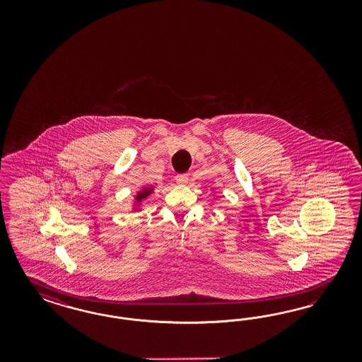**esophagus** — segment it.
<instances>
[{
	"label": "esophagus",
	"instance_id": "obj_1",
	"mask_svg": "<svg viewBox=\"0 0 362 362\" xmlns=\"http://www.w3.org/2000/svg\"><path fill=\"white\" fill-rule=\"evenodd\" d=\"M176 182H177L179 185H186L187 182H188V175H187V174H179V175H176Z\"/></svg>",
	"mask_w": 362,
	"mask_h": 362
}]
</instances>
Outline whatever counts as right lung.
Masks as SVG:
<instances>
[{"label":"right lung","instance_id":"obj_1","mask_svg":"<svg viewBox=\"0 0 362 362\" xmlns=\"http://www.w3.org/2000/svg\"><path fill=\"white\" fill-rule=\"evenodd\" d=\"M151 191H153V188H144V189H142V191L135 197L136 202H138V203H141L143 199H146V197H148V195L151 194Z\"/></svg>","mask_w":362,"mask_h":362}]
</instances>
